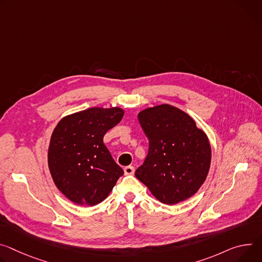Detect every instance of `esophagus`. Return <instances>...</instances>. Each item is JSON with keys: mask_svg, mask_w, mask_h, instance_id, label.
Listing matches in <instances>:
<instances>
[{"mask_svg": "<svg viewBox=\"0 0 262 262\" xmlns=\"http://www.w3.org/2000/svg\"><path fill=\"white\" fill-rule=\"evenodd\" d=\"M134 172H135V168L133 167V166H126V167H124V173L126 176L134 174Z\"/></svg>", "mask_w": 262, "mask_h": 262, "instance_id": "34e87169", "label": "esophagus"}]
</instances>
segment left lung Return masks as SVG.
I'll list each match as a JSON object with an SVG mask.
<instances>
[{"label":"left lung","mask_w":262,"mask_h":262,"mask_svg":"<svg viewBox=\"0 0 262 262\" xmlns=\"http://www.w3.org/2000/svg\"><path fill=\"white\" fill-rule=\"evenodd\" d=\"M138 119L149 149L136 178L163 204L174 205L191 198L210 169L207 135L187 113L170 104L145 108Z\"/></svg>","instance_id":"1"}]
</instances>
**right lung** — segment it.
I'll list each match as a JSON object with an SVG mask.
<instances>
[{
    "mask_svg": "<svg viewBox=\"0 0 262 262\" xmlns=\"http://www.w3.org/2000/svg\"><path fill=\"white\" fill-rule=\"evenodd\" d=\"M123 115L120 107H91L68 115L57 123L50 140L48 166L54 184L71 202L97 205L123 176L103 143L105 133Z\"/></svg>",
    "mask_w": 262,
    "mask_h": 262,
    "instance_id": "right-lung-1",
    "label": "right lung"
}]
</instances>
